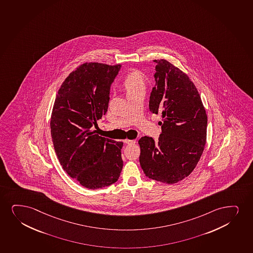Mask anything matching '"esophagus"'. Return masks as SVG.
Here are the masks:
<instances>
[{
    "label": "esophagus",
    "instance_id": "34e87169",
    "mask_svg": "<svg viewBox=\"0 0 253 253\" xmlns=\"http://www.w3.org/2000/svg\"><path fill=\"white\" fill-rule=\"evenodd\" d=\"M125 143L126 144H134L135 143V140H128V139H125Z\"/></svg>",
    "mask_w": 253,
    "mask_h": 253
}]
</instances>
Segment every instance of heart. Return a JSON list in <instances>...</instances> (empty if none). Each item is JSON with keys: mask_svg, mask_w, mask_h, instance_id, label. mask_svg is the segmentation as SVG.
<instances>
[{"mask_svg": "<svg viewBox=\"0 0 253 253\" xmlns=\"http://www.w3.org/2000/svg\"><path fill=\"white\" fill-rule=\"evenodd\" d=\"M146 78L142 72L139 70H133L128 72L123 80L122 87L126 94L145 89Z\"/></svg>", "mask_w": 253, "mask_h": 253, "instance_id": "b5f03b06", "label": "heart"}]
</instances>
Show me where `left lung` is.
Masks as SVG:
<instances>
[{
	"label": "left lung",
	"mask_w": 253,
	"mask_h": 253,
	"mask_svg": "<svg viewBox=\"0 0 253 253\" xmlns=\"http://www.w3.org/2000/svg\"><path fill=\"white\" fill-rule=\"evenodd\" d=\"M157 63L155 87L149 100L152 113H161L159 141L143 136L140 164L150 179L174 184L190 175L205 149L207 114L194 83L166 59Z\"/></svg>",
	"instance_id": "8db88e82"
}]
</instances>
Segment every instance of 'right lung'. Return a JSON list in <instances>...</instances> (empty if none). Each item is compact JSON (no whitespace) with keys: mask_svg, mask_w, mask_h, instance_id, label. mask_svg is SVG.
Wrapping results in <instances>:
<instances>
[{"mask_svg":"<svg viewBox=\"0 0 253 253\" xmlns=\"http://www.w3.org/2000/svg\"><path fill=\"white\" fill-rule=\"evenodd\" d=\"M120 67L82 64L63 82L53 104L50 128L59 164L89 189L113 184L122 171L124 142L91 130L107 112L110 87Z\"/></svg>","mask_w":253,"mask_h":253,"instance_id":"add662e5","label":"right lung"}]
</instances>
